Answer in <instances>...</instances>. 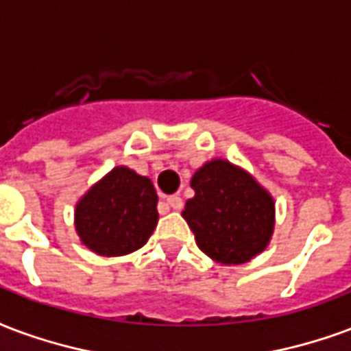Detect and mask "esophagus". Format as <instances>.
Returning a JSON list of instances; mask_svg holds the SVG:
<instances>
[{"mask_svg": "<svg viewBox=\"0 0 351 351\" xmlns=\"http://www.w3.org/2000/svg\"><path fill=\"white\" fill-rule=\"evenodd\" d=\"M167 204L171 206L173 210H180L184 206V201H182V197H178V195H169L167 197Z\"/></svg>", "mask_w": 351, "mask_h": 351, "instance_id": "34e87169", "label": "esophagus"}]
</instances>
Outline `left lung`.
I'll return each instance as SVG.
<instances>
[{
    "label": "left lung",
    "mask_w": 351,
    "mask_h": 351,
    "mask_svg": "<svg viewBox=\"0 0 351 351\" xmlns=\"http://www.w3.org/2000/svg\"><path fill=\"white\" fill-rule=\"evenodd\" d=\"M195 197L184 219L202 253L221 264H243L268 247L275 202L261 184L227 160L204 163L191 178Z\"/></svg>",
    "instance_id": "obj_1"
}]
</instances>
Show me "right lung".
<instances>
[{
	"mask_svg": "<svg viewBox=\"0 0 351 351\" xmlns=\"http://www.w3.org/2000/svg\"><path fill=\"white\" fill-rule=\"evenodd\" d=\"M158 195L147 176L111 169L76 204L77 236L102 256H123L143 247L158 223Z\"/></svg>",
	"mask_w": 351,
	"mask_h": 351,
	"instance_id": "obj_1",
	"label": "right lung"
}]
</instances>
